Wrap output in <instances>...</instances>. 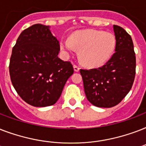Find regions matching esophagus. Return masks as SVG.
Returning <instances> with one entry per match:
<instances>
[{
    "label": "esophagus",
    "mask_w": 146,
    "mask_h": 146,
    "mask_svg": "<svg viewBox=\"0 0 146 146\" xmlns=\"http://www.w3.org/2000/svg\"><path fill=\"white\" fill-rule=\"evenodd\" d=\"M73 69H74V71L75 72H78V71L80 70V66H77V65H76V64H74L73 65Z\"/></svg>",
    "instance_id": "1"
}]
</instances>
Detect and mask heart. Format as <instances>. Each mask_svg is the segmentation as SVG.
Here are the masks:
<instances>
[{
    "label": "heart",
    "mask_w": 146,
    "mask_h": 146,
    "mask_svg": "<svg viewBox=\"0 0 146 146\" xmlns=\"http://www.w3.org/2000/svg\"><path fill=\"white\" fill-rule=\"evenodd\" d=\"M60 47L67 51L79 50L80 60L90 67L104 65L115 50L116 40L112 33L101 30L86 29L76 32L69 39L60 42Z\"/></svg>",
    "instance_id": "1"
}]
</instances>
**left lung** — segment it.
I'll return each mask as SVG.
<instances>
[{"instance_id":"1","label":"left lung","mask_w":146,"mask_h":146,"mask_svg":"<svg viewBox=\"0 0 146 146\" xmlns=\"http://www.w3.org/2000/svg\"><path fill=\"white\" fill-rule=\"evenodd\" d=\"M115 52L102 67L80 70L87 99L99 108L118 104L131 89L136 74V56L131 36L113 25Z\"/></svg>"}]
</instances>
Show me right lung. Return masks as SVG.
Returning <instances> with one entry per match:
<instances>
[{
    "mask_svg": "<svg viewBox=\"0 0 146 146\" xmlns=\"http://www.w3.org/2000/svg\"><path fill=\"white\" fill-rule=\"evenodd\" d=\"M59 41L50 27L35 24L23 30L13 48L10 79L21 98L34 107L50 106L73 73L70 62L58 57Z\"/></svg>",
    "mask_w": 146,
    "mask_h": 146,
    "instance_id": "add662e5",
    "label": "right lung"
}]
</instances>
